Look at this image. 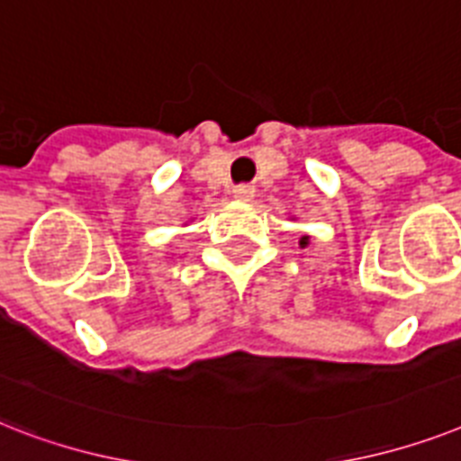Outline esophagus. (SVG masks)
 <instances>
[{
    "label": "esophagus",
    "instance_id": "1",
    "mask_svg": "<svg viewBox=\"0 0 461 461\" xmlns=\"http://www.w3.org/2000/svg\"><path fill=\"white\" fill-rule=\"evenodd\" d=\"M231 194H234V198H239V201H250V196L256 194V189L250 185H237L231 189Z\"/></svg>",
    "mask_w": 461,
    "mask_h": 461
}]
</instances>
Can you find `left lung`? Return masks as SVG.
I'll return each instance as SVG.
<instances>
[{"label":"left lung","mask_w":461,"mask_h":461,"mask_svg":"<svg viewBox=\"0 0 461 461\" xmlns=\"http://www.w3.org/2000/svg\"><path fill=\"white\" fill-rule=\"evenodd\" d=\"M305 243H308V239H303V241H301V246H305Z\"/></svg>","instance_id":"left-lung-1"}]
</instances>
